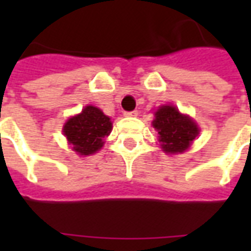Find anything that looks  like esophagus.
I'll return each instance as SVG.
<instances>
[{
	"mask_svg": "<svg viewBox=\"0 0 251 251\" xmlns=\"http://www.w3.org/2000/svg\"><path fill=\"white\" fill-rule=\"evenodd\" d=\"M124 115H125V117H137V115H138V111H137V110H134V111H125Z\"/></svg>",
	"mask_w": 251,
	"mask_h": 251,
	"instance_id": "esophagus-1",
	"label": "esophagus"
}]
</instances>
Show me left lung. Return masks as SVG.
<instances>
[{"instance_id": "1", "label": "left lung", "mask_w": 251, "mask_h": 251, "mask_svg": "<svg viewBox=\"0 0 251 251\" xmlns=\"http://www.w3.org/2000/svg\"><path fill=\"white\" fill-rule=\"evenodd\" d=\"M152 125L158 133L160 147L168 154L185 152L199 134L195 121L172 104H164L154 111Z\"/></svg>"}]
</instances>
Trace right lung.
Segmentation results:
<instances>
[{"mask_svg":"<svg viewBox=\"0 0 251 251\" xmlns=\"http://www.w3.org/2000/svg\"><path fill=\"white\" fill-rule=\"evenodd\" d=\"M113 124L103 111L95 106H86L82 113L74 115L63 126V134L80 156H90L103 147L104 137L110 134Z\"/></svg>","mask_w":251,"mask_h":251,"instance_id":"obj_1","label":"right lung"}]
</instances>
